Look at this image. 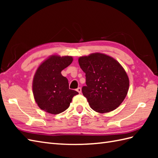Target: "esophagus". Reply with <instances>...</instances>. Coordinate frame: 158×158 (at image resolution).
Instances as JSON below:
<instances>
[{
    "label": "esophagus",
    "mask_w": 158,
    "mask_h": 158,
    "mask_svg": "<svg viewBox=\"0 0 158 158\" xmlns=\"http://www.w3.org/2000/svg\"><path fill=\"white\" fill-rule=\"evenodd\" d=\"M76 91L78 92L79 94L81 92V88H78L77 89H76Z\"/></svg>",
    "instance_id": "obj_1"
}]
</instances>
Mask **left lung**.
<instances>
[{"label": "left lung", "mask_w": 158, "mask_h": 158, "mask_svg": "<svg viewBox=\"0 0 158 158\" xmlns=\"http://www.w3.org/2000/svg\"><path fill=\"white\" fill-rule=\"evenodd\" d=\"M79 64L85 73L86 85L82 88V93L90 107L101 113L117 108L129 88L128 77L120 64L100 53L80 57Z\"/></svg>", "instance_id": "1"}]
</instances>
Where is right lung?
<instances>
[{
  "label": "right lung",
  "instance_id": "right-lung-1",
  "mask_svg": "<svg viewBox=\"0 0 158 158\" xmlns=\"http://www.w3.org/2000/svg\"><path fill=\"white\" fill-rule=\"evenodd\" d=\"M72 62L71 56H52L36 70L32 89L40 109L53 115L59 114L69 108L73 96L78 94L69 89L68 79L61 74Z\"/></svg>",
  "mask_w": 158,
  "mask_h": 158
}]
</instances>
